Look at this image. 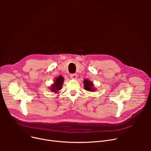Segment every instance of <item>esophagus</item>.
<instances>
[{
    "mask_svg": "<svg viewBox=\"0 0 151 151\" xmlns=\"http://www.w3.org/2000/svg\"><path fill=\"white\" fill-rule=\"evenodd\" d=\"M70 78L73 80H76L77 78V75L76 74H71L70 75Z\"/></svg>",
    "mask_w": 151,
    "mask_h": 151,
    "instance_id": "1",
    "label": "esophagus"
}]
</instances>
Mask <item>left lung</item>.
Listing matches in <instances>:
<instances>
[{
  "label": "left lung",
  "instance_id": "8db88e82",
  "mask_svg": "<svg viewBox=\"0 0 151 151\" xmlns=\"http://www.w3.org/2000/svg\"><path fill=\"white\" fill-rule=\"evenodd\" d=\"M84 88L85 90L90 91V92H94L96 91V89L94 88V86L93 84V83L89 80L85 79L84 80Z\"/></svg>",
  "mask_w": 151,
  "mask_h": 151
}]
</instances>
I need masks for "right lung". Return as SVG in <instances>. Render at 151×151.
<instances>
[{
    "mask_svg": "<svg viewBox=\"0 0 151 151\" xmlns=\"http://www.w3.org/2000/svg\"><path fill=\"white\" fill-rule=\"evenodd\" d=\"M64 81V79H63L62 76H59L56 78L55 79L54 81V83L51 85V91L53 92L58 93L62 88V85Z\"/></svg>",
    "mask_w": 151,
    "mask_h": 151,
    "instance_id": "right-lung-1",
    "label": "right lung"
}]
</instances>
